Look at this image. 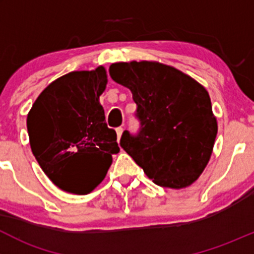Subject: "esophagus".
Returning a JSON list of instances; mask_svg holds the SVG:
<instances>
[{
  "label": "esophagus",
  "mask_w": 254,
  "mask_h": 254,
  "mask_svg": "<svg viewBox=\"0 0 254 254\" xmlns=\"http://www.w3.org/2000/svg\"><path fill=\"white\" fill-rule=\"evenodd\" d=\"M123 131H124V129H123V127H117V136H118V141H119L120 137H122Z\"/></svg>",
  "instance_id": "1"
}]
</instances>
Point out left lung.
Wrapping results in <instances>:
<instances>
[{"label":"left lung","mask_w":254,"mask_h":254,"mask_svg":"<svg viewBox=\"0 0 254 254\" xmlns=\"http://www.w3.org/2000/svg\"><path fill=\"white\" fill-rule=\"evenodd\" d=\"M109 75L131 91L140 123L136 132H123L120 146L157 186H190L206 167L217 134L206 89L150 61L112 64Z\"/></svg>","instance_id":"left-lung-1"}]
</instances>
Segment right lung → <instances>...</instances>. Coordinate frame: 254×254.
Segmentation results:
<instances>
[{
	"label": "right lung",
	"mask_w": 254,
	"mask_h": 254,
	"mask_svg": "<svg viewBox=\"0 0 254 254\" xmlns=\"http://www.w3.org/2000/svg\"><path fill=\"white\" fill-rule=\"evenodd\" d=\"M106 84L104 67L70 72L49 84L28 114L33 155L51 182L68 193L93 190L120 150L99 103Z\"/></svg>",
	"instance_id": "add662e5"
}]
</instances>
